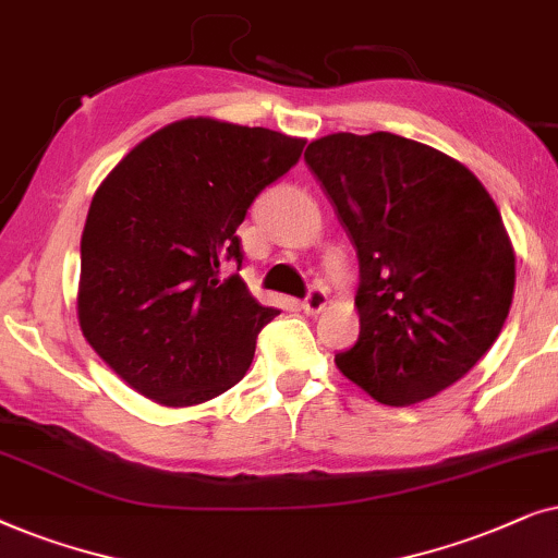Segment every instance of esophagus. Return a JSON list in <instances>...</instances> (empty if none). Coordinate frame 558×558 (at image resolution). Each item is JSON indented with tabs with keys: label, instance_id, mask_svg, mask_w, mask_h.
Instances as JSON below:
<instances>
[{
	"label": "esophagus",
	"instance_id": "obj_1",
	"mask_svg": "<svg viewBox=\"0 0 558 558\" xmlns=\"http://www.w3.org/2000/svg\"><path fill=\"white\" fill-rule=\"evenodd\" d=\"M326 301H329V299H326L324 288H322V286H314V288H311V291L306 293V299L301 301V308L306 311V314H322L324 306H326Z\"/></svg>",
	"mask_w": 558,
	"mask_h": 558
}]
</instances>
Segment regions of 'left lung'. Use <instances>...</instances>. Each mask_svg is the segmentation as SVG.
<instances>
[{
    "label": "left lung",
    "instance_id": "left-lung-1",
    "mask_svg": "<svg viewBox=\"0 0 558 558\" xmlns=\"http://www.w3.org/2000/svg\"><path fill=\"white\" fill-rule=\"evenodd\" d=\"M306 166L360 259V339L337 367L377 403L413 405L464 377L500 337L515 255L462 162L415 140L337 132Z\"/></svg>",
    "mask_w": 558,
    "mask_h": 558
}]
</instances>
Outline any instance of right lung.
Here are the masks:
<instances>
[{
  "instance_id": "add662e5",
  "label": "right lung",
  "mask_w": 558,
  "mask_h": 558,
  "mask_svg": "<svg viewBox=\"0 0 558 558\" xmlns=\"http://www.w3.org/2000/svg\"><path fill=\"white\" fill-rule=\"evenodd\" d=\"M303 145L265 128L181 119L99 185L81 236L78 322L130 388L178 408L247 373L259 329L280 311L259 306L240 278L236 227Z\"/></svg>"
}]
</instances>
